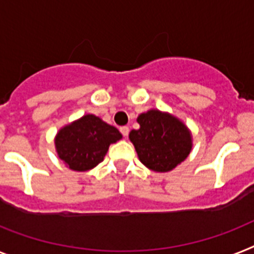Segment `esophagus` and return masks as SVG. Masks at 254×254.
Returning <instances> with one entry per match:
<instances>
[{
	"label": "esophagus",
	"mask_w": 254,
	"mask_h": 254,
	"mask_svg": "<svg viewBox=\"0 0 254 254\" xmlns=\"http://www.w3.org/2000/svg\"><path fill=\"white\" fill-rule=\"evenodd\" d=\"M120 131L123 134L124 137H127V134H129V127H120Z\"/></svg>",
	"instance_id": "esophagus-1"
}]
</instances>
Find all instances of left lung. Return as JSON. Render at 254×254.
<instances>
[{
  "instance_id": "left-lung-1",
  "label": "left lung",
  "mask_w": 254,
  "mask_h": 254,
  "mask_svg": "<svg viewBox=\"0 0 254 254\" xmlns=\"http://www.w3.org/2000/svg\"><path fill=\"white\" fill-rule=\"evenodd\" d=\"M138 130L129 139L135 147L140 163L153 172H169L187 159L192 148L189 127L173 115L150 110L137 119Z\"/></svg>"
}]
</instances>
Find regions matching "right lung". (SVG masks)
<instances>
[{
	"label": "right lung",
	"instance_id": "1",
	"mask_svg": "<svg viewBox=\"0 0 254 254\" xmlns=\"http://www.w3.org/2000/svg\"><path fill=\"white\" fill-rule=\"evenodd\" d=\"M121 138L116 127L89 114L62 127L55 137V150L69 169L86 172L102 163L110 144Z\"/></svg>",
	"mask_w": 254,
	"mask_h": 254
}]
</instances>
